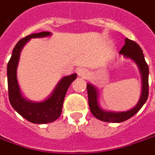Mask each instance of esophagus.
I'll return each mask as SVG.
<instances>
[{"label":"esophagus","mask_w":155,"mask_h":155,"mask_svg":"<svg viewBox=\"0 0 155 155\" xmlns=\"http://www.w3.org/2000/svg\"><path fill=\"white\" fill-rule=\"evenodd\" d=\"M78 75L79 77H82V78H86L89 75V71H88V69L86 68H80L78 70Z\"/></svg>","instance_id":"1"}]
</instances>
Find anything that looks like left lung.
Listing matches in <instances>:
<instances>
[{
    "label": "left lung",
    "instance_id": "left-lung-1",
    "mask_svg": "<svg viewBox=\"0 0 155 155\" xmlns=\"http://www.w3.org/2000/svg\"><path fill=\"white\" fill-rule=\"evenodd\" d=\"M120 55H123L127 58H130L134 61L139 67L142 82H143V89L141 94L140 100L136 104L134 108L129 110L127 111L122 112H112L105 111L100 108L98 104V92L95 87L92 84H87V91H88V105L92 114L95 116L97 119L106 122H122L133 116L137 112L139 111L142 106L145 104L149 97V66L145 61L144 55L141 47L133 40L127 39H125L124 46L120 51Z\"/></svg>",
    "mask_w": 155,
    "mask_h": 155
}]
</instances>
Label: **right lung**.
I'll use <instances>...</instances> for the list:
<instances>
[{
  "label": "right lung",
  "mask_w": 155,
  "mask_h": 155,
  "mask_svg": "<svg viewBox=\"0 0 155 155\" xmlns=\"http://www.w3.org/2000/svg\"><path fill=\"white\" fill-rule=\"evenodd\" d=\"M51 35L50 32H40L28 35L20 39L15 45L7 64L8 96L11 104L23 118L36 124H45L59 118L62 111L63 101L67 89L77 78L76 73L64 77L55 87L52 94L41 102H32L22 95L17 80V67L22 47L32 38H43Z\"/></svg>",
  "instance_id": "add662e5"
}]
</instances>
